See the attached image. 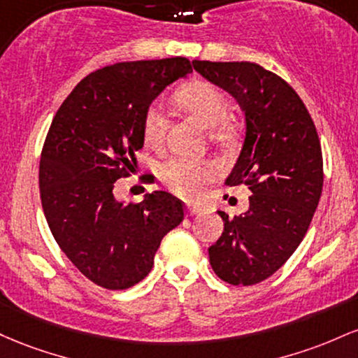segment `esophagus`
Segmentation results:
<instances>
[{
  "instance_id": "obj_1",
  "label": "esophagus",
  "mask_w": 358,
  "mask_h": 358,
  "mask_svg": "<svg viewBox=\"0 0 358 358\" xmlns=\"http://www.w3.org/2000/svg\"><path fill=\"white\" fill-rule=\"evenodd\" d=\"M187 216H194L198 215V213L203 211V208L201 206H196V204H187Z\"/></svg>"
}]
</instances>
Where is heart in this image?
Returning a JSON list of instances; mask_svg holds the SVG:
<instances>
[{"label":"heart","instance_id":"b5f03b06","mask_svg":"<svg viewBox=\"0 0 358 358\" xmlns=\"http://www.w3.org/2000/svg\"><path fill=\"white\" fill-rule=\"evenodd\" d=\"M176 99L180 106L198 116L204 125L213 128L216 134H224L228 130L227 116L230 111V103L227 96L213 84L201 81L187 84L178 91ZM142 127L143 140L147 145L155 147L162 142L167 128V118L160 104L154 103L147 108ZM215 174L216 167L211 162L179 157V155L167 159L159 167V178L162 179V182L182 198H194L201 186L215 178Z\"/></svg>","mask_w":358,"mask_h":358}]
</instances>
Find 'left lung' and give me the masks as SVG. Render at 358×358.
I'll return each mask as SVG.
<instances>
[{
	"label": "left lung",
	"instance_id": "left-lung-1",
	"mask_svg": "<svg viewBox=\"0 0 358 358\" xmlns=\"http://www.w3.org/2000/svg\"><path fill=\"white\" fill-rule=\"evenodd\" d=\"M192 66L245 113L243 147L227 184H245L250 206L233 218L218 211L224 230L208 252L220 279L252 286L279 271L306 235L323 189L320 138L298 92L274 72L254 62Z\"/></svg>",
	"mask_w": 358,
	"mask_h": 358
}]
</instances>
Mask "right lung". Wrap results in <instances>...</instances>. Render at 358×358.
I'll list each match as a JSON object with an SVG mask.
<instances>
[{
    "instance_id": "1",
    "label": "right lung",
    "mask_w": 358,
    "mask_h": 358,
    "mask_svg": "<svg viewBox=\"0 0 358 358\" xmlns=\"http://www.w3.org/2000/svg\"><path fill=\"white\" fill-rule=\"evenodd\" d=\"M189 72L186 57L106 66L86 76L52 120L38 171L43 215L60 250L104 289L145 279L162 238L184 220L182 201L166 191L125 204L113 187L136 166L147 108Z\"/></svg>"
}]
</instances>
